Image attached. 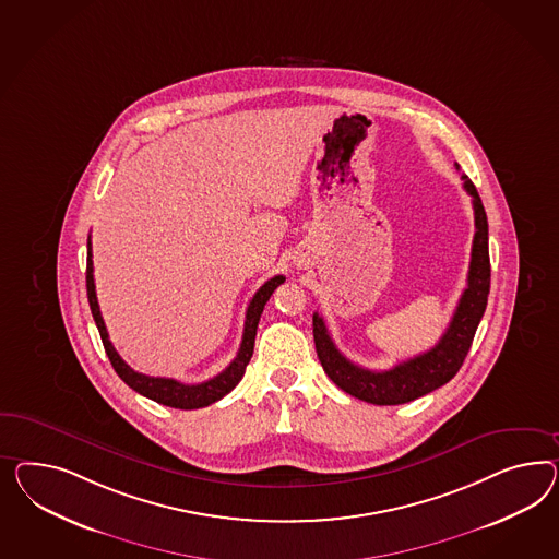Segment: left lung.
<instances>
[{"instance_id": "obj_1", "label": "left lung", "mask_w": 559, "mask_h": 559, "mask_svg": "<svg viewBox=\"0 0 559 559\" xmlns=\"http://www.w3.org/2000/svg\"><path fill=\"white\" fill-rule=\"evenodd\" d=\"M462 179L464 189L472 197L476 226L469 258L468 287L464 288L452 321L436 346L411 360L396 364L391 370H368L347 360L333 344L323 318L319 313H313V337L319 362L323 366L325 374L332 378L344 393L372 405H403L450 382L466 360L474 333L478 330V323L488 302L490 257L488 219L484 212L483 199L468 177Z\"/></svg>"}]
</instances>
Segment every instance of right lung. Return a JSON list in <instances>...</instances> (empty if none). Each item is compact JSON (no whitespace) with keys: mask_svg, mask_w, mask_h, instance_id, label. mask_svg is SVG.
<instances>
[{"mask_svg":"<svg viewBox=\"0 0 559 559\" xmlns=\"http://www.w3.org/2000/svg\"><path fill=\"white\" fill-rule=\"evenodd\" d=\"M93 254H91V236L87 240V299H90L91 316L95 319V325L102 335V342L106 347L107 358L114 366V370L118 372V377L136 393L152 399L160 405L173 408H201L212 405L215 401H219L222 396H226L229 391L236 389V384L240 382L246 366L250 362L252 354H254V340H257L258 321L264 311V305L271 299L274 288L285 283L283 274L272 276L271 281H266L262 287L258 288L257 295L252 297V301L246 309V321H243V335H241L240 349L236 354V358L227 366L224 372H219L217 377L210 378L201 384H182L175 378L146 377L142 372L132 370L128 364L121 360L120 354L116 352V347L111 346L109 335H107L106 323L99 311V302L95 295V281H93Z\"/></svg>","mask_w":559,"mask_h":559,"instance_id":"1","label":"right lung"}]
</instances>
